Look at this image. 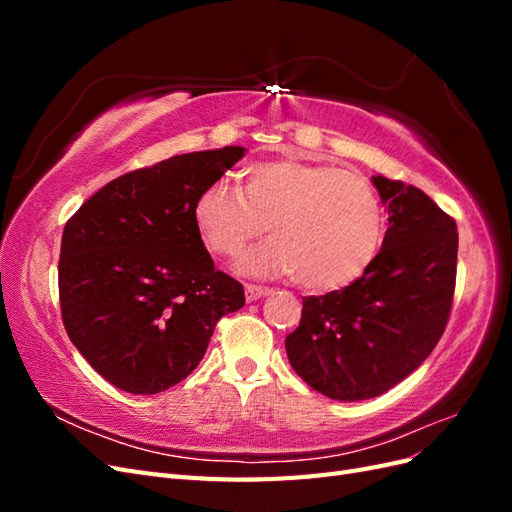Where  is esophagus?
<instances>
[{
	"mask_svg": "<svg viewBox=\"0 0 512 512\" xmlns=\"http://www.w3.org/2000/svg\"><path fill=\"white\" fill-rule=\"evenodd\" d=\"M269 290L262 288V286H254V284H247L245 286V301L252 303V301H258L262 297H267Z\"/></svg>",
	"mask_w": 512,
	"mask_h": 512,
	"instance_id": "obj_1",
	"label": "esophagus"
}]
</instances>
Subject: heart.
Instances as JSON below:
<instances>
[{
    "label": "heart",
    "mask_w": 512,
    "mask_h": 512,
    "mask_svg": "<svg viewBox=\"0 0 512 512\" xmlns=\"http://www.w3.org/2000/svg\"><path fill=\"white\" fill-rule=\"evenodd\" d=\"M243 192L228 181L200 190L194 222L209 250L237 256L273 232V239L239 260L250 277L294 275L307 290L344 288L374 260L384 228L371 183L331 164L277 158L243 168Z\"/></svg>",
    "instance_id": "obj_1"
}]
</instances>
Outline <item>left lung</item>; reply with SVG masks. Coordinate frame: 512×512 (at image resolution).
Segmentation results:
<instances>
[{"label": "left lung", "instance_id": "8db88e82", "mask_svg": "<svg viewBox=\"0 0 512 512\" xmlns=\"http://www.w3.org/2000/svg\"><path fill=\"white\" fill-rule=\"evenodd\" d=\"M389 228L378 256L342 290L305 297L286 337L292 369L314 391L363 401L393 389L436 348L451 314L457 224L414 185L371 177Z\"/></svg>", "mask_w": 512, "mask_h": 512}]
</instances>
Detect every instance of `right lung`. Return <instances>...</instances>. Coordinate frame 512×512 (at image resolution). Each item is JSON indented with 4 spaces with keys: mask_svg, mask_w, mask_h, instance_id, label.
Here are the masks:
<instances>
[{
    "mask_svg": "<svg viewBox=\"0 0 512 512\" xmlns=\"http://www.w3.org/2000/svg\"><path fill=\"white\" fill-rule=\"evenodd\" d=\"M245 156L183 153L113 179L68 220L59 301L68 337L121 391L156 395L203 361L215 322L245 305L194 222L200 190Z\"/></svg>",
    "mask_w": 512,
    "mask_h": 512,
    "instance_id": "add662e5",
    "label": "right lung"
}]
</instances>
